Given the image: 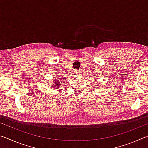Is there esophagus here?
Returning a JSON list of instances; mask_svg holds the SVG:
<instances>
[{"mask_svg":"<svg viewBox=\"0 0 148 148\" xmlns=\"http://www.w3.org/2000/svg\"><path fill=\"white\" fill-rule=\"evenodd\" d=\"M76 74H78V73H77V72H76Z\"/></svg>","mask_w":148,"mask_h":148,"instance_id":"34e87169","label":"esophagus"}]
</instances>
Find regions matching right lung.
Wrapping results in <instances>:
<instances>
[{
  "label": "right lung",
  "instance_id": "add662e5",
  "mask_svg": "<svg viewBox=\"0 0 148 148\" xmlns=\"http://www.w3.org/2000/svg\"><path fill=\"white\" fill-rule=\"evenodd\" d=\"M60 79V78H59ZM54 83H53V84H56V86H55L56 87V88H59V86L60 85V83L59 82V79H55L54 80Z\"/></svg>",
  "mask_w": 148,
  "mask_h": 148
}]
</instances>
